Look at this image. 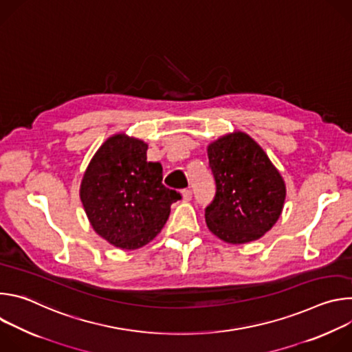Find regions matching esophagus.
I'll list each match as a JSON object with an SVG mask.
<instances>
[{"label":"esophagus","mask_w":352,"mask_h":352,"mask_svg":"<svg viewBox=\"0 0 352 352\" xmlns=\"http://www.w3.org/2000/svg\"><path fill=\"white\" fill-rule=\"evenodd\" d=\"M182 199L186 200V202H188V200H190L192 199V190L190 189H184L182 190Z\"/></svg>","instance_id":"34e87169"}]
</instances>
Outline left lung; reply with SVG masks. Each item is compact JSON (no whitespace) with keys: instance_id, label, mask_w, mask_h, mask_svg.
<instances>
[{"instance_id":"obj_1","label":"left lung","mask_w":352,"mask_h":352,"mask_svg":"<svg viewBox=\"0 0 352 352\" xmlns=\"http://www.w3.org/2000/svg\"><path fill=\"white\" fill-rule=\"evenodd\" d=\"M208 157L216 181L214 199L205 210L209 230L228 243L259 239L283 212L281 174L265 150L243 132L212 142Z\"/></svg>"}]
</instances>
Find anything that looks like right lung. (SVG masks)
I'll return each mask as SVG.
<instances>
[{"label": "right lung", "mask_w": 352, "mask_h": 352, "mask_svg": "<svg viewBox=\"0 0 352 352\" xmlns=\"http://www.w3.org/2000/svg\"><path fill=\"white\" fill-rule=\"evenodd\" d=\"M147 143L117 133L98 147L80 184L93 230L111 245L138 249L164 227L179 192L163 185L160 163L147 162Z\"/></svg>", "instance_id": "1"}]
</instances>
